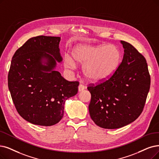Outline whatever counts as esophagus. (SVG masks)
<instances>
[{
    "mask_svg": "<svg viewBox=\"0 0 159 159\" xmlns=\"http://www.w3.org/2000/svg\"><path fill=\"white\" fill-rule=\"evenodd\" d=\"M85 86H84V85L80 84L79 86H78V91H79V92L82 91L85 89Z\"/></svg>",
    "mask_w": 159,
    "mask_h": 159,
    "instance_id": "esophagus-1",
    "label": "esophagus"
}]
</instances>
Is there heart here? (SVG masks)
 I'll list each match as a JSON object with an SVG mask.
<instances>
[{"mask_svg": "<svg viewBox=\"0 0 159 159\" xmlns=\"http://www.w3.org/2000/svg\"><path fill=\"white\" fill-rule=\"evenodd\" d=\"M72 57L66 55L63 63L65 68L74 69L76 64L84 65L83 72L91 81L99 82L110 78L121 62V53L115 45L80 44L71 52Z\"/></svg>", "mask_w": 159, "mask_h": 159, "instance_id": "1", "label": "heart"}]
</instances>
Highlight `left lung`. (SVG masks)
I'll list each match as a JSON object with an SVG mask.
<instances>
[{
  "instance_id": "8db88e82",
  "label": "left lung",
  "mask_w": 159,
  "mask_h": 159,
  "mask_svg": "<svg viewBox=\"0 0 159 159\" xmlns=\"http://www.w3.org/2000/svg\"><path fill=\"white\" fill-rule=\"evenodd\" d=\"M120 42L124 55L117 70L109 79L87 87L91 94L90 116L103 129H119L134 121L143 111L150 88L145 57L130 43Z\"/></svg>"
}]
</instances>
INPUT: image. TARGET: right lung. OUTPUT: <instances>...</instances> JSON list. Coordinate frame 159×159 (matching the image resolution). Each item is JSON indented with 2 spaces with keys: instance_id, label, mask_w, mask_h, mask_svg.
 Returning a JSON list of instances; mask_svg holds the SVG:
<instances>
[{
  "instance_id": "add662e5",
  "label": "right lung",
  "mask_w": 159,
  "mask_h": 159,
  "mask_svg": "<svg viewBox=\"0 0 159 159\" xmlns=\"http://www.w3.org/2000/svg\"><path fill=\"white\" fill-rule=\"evenodd\" d=\"M61 37L31 38L12 57L8 84L18 113L27 121L40 126L59 123L66 100L78 91V81H68L55 70L61 62Z\"/></svg>"
}]
</instances>
